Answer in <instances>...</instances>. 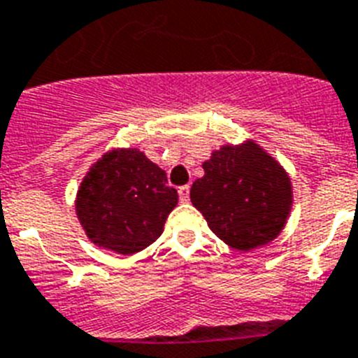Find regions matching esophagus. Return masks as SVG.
<instances>
[{
	"label": "esophagus",
	"instance_id": "34e87169",
	"mask_svg": "<svg viewBox=\"0 0 358 358\" xmlns=\"http://www.w3.org/2000/svg\"><path fill=\"white\" fill-rule=\"evenodd\" d=\"M179 199H181L182 203H186V201L190 199V186H181V188H179Z\"/></svg>",
	"mask_w": 358,
	"mask_h": 358
}]
</instances>
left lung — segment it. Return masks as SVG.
<instances>
[{
    "instance_id": "obj_1",
    "label": "left lung",
    "mask_w": 358,
    "mask_h": 358,
    "mask_svg": "<svg viewBox=\"0 0 358 358\" xmlns=\"http://www.w3.org/2000/svg\"><path fill=\"white\" fill-rule=\"evenodd\" d=\"M203 170L190 188L192 205L229 247L249 252L282 232L292 206L291 177L259 144H225Z\"/></svg>"
}]
</instances>
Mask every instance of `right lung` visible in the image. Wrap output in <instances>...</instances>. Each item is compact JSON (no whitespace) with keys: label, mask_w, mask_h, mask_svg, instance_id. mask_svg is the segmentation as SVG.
<instances>
[{"label":"right lung","mask_w":358,"mask_h":358,"mask_svg":"<svg viewBox=\"0 0 358 358\" xmlns=\"http://www.w3.org/2000/svg\"><path fill=\"white\" fill-rule=\"evenodd\" d=\"M179 196L166 172L137 148H113L90 168L76 192V215L96 247L131 256L164 230Z\"/></svg>","instance_id":"right-lung-1"}]
</instances>
